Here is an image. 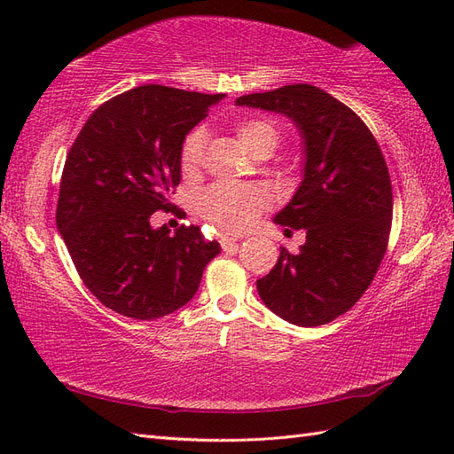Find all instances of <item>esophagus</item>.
<instances>
[{
    "label": "esophagus",
    "mask_w": 454,
    "mask_h": 454,
    "mask_svg": "<svg viewBox=\"0 0 454 454\" xmlns=\"http://www.w3.org/2000/svg\"><path fill=\"white\" fill-rule=\"evenodd\" d=\"M238 242H239V236H220V246L224 252H236L238 249Z\"/></svg>",
    "instance_id": "obj_1"
}]
</instances>
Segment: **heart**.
<instances>
[{"instance_id":"1","label":"heart","mask_w":454,"mask_h":454,"mask_svg":"<svg viewBox=\"0 0 454 454\" xmlns=\"http://www.w3.org/2000/svg\"><path fill=\"white\" fill-rule=\"evenodd\" d=\"M238 140L242 146L257 156V153H271L283 138L281 127L271 119L265 117H247L236 124ZM202 144L205 134L202 130H192L187 134L181 146V169L185 176H192L200 166ZM267 205L263 191L252 185H232V183H218L202 192L199 200L200 216L210 224L224 230V232H242L249 228L262 215Z\"/></svg>"}]
</instances>
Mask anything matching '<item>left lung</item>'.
<instances>
[{
	"label": "left lung",
	"instance_id": "1",
	"mask_svg": "<svg viewBox=\"0 0 454 454\" xmlns=\"http://www.w3.org/2000/svg\"><path fill=\"white\" fill-rule=\"evenodd\" d=\"M236 105L283 113L304 140V179L275 222L306 230V242L298 254L281 247L257 293L294 325L332 322L364 294L387 254L392 185L379 142L359 114L310 83L249 93Z\"/></svg>",
	"mask_w": 454,
	"mask_h": 454
}]
</instances>
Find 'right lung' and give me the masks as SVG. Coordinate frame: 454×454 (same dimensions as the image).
Returning a JSON list of instances; mask_svg holds the SVG:
<instances>
[{"mask_svg":"<svg viewBox=\"0 0 454 454\" xmlns=\"http://www.w3.org/2000/svg\"><path fill=\"white\" fill-rule=\"evenodd\" d=\"M224 95L140 85L105 101L67 153L56 226L91 294L117 314L156 320L185 306L220 254L199 226L152 228L181 181V146Z\"/></svg>","mask_w":454,"mask_h":454,"instance_id":"right-lung-1","label":"right lung"}]
</instances>
